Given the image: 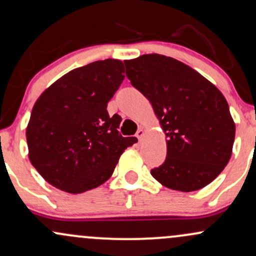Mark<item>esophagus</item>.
Listing matches in <instances>:
<instances>
[{
	"label": "esophagus",
	"instance_id": "34e87169",
	"mask_svg": "<svg viewBox=\"0 0 256 256\" xmlns=\"http://www.w3.org/2000/svg\"><path fill=\"white\" fill-rule=\"evenodd\" d=\"M143 134H144V131H143V128H140V130L137 131V134H136V137L138 138V140H142V137H143Z\"/></svg>",
	"mask_w": 256,
	"mask_h": 256
}]
</instances>
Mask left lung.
<instances>
[{"instance_id":"1","label":"left lung","mask_w":256,"mask_h":256,"mask_svg":"<svg viewBox=\"0 0 256 256\" xmlns=\"http://www.w3.org/2000/svg\"><path fill=\"white\" fill-rule=\"evenodd\" d=\"M124 64L126 77L149 100L167 137L166 160L152 170V177L184 192L210 184L228 165L236 132L222 94L165 55L146 54Z\"/></svg>"}]
</instances>
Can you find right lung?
Listing matches in <instances>:
<instances>
[{
	"instance_id": "obj_1",
	"label": "right lung",
	"mask_w": 256,
	"mask_h": 256,
	"mask_svg": "<svg viewBox=\"0 0 256 256\" xmlns=\"http://www.w3.org/2000/svg\"><path fill=\"white\" fill-rule=\"evenodd\" d=\"M124 71L119 60L95 61L64 74L34 104L26 128L28 158L52 186L70 194L98 188L137 142L119 134L122 116L107 112Z\"/></svg>"
}]
</instances>
